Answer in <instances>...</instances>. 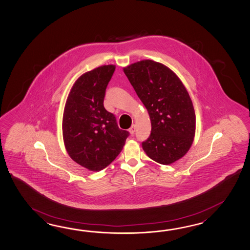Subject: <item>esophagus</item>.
I'll return each mask as SVG.
<instances>
[{"instance_id":"obj_1","label":"esophagus","mask_w":250,"mask_h":250,"mask_svg":"<svg viewBox=\"0 0 250 250\" xmlns=\"http://www.w3.org/2000/svg\"><path fill=\"white\" fill-rule=\"evenodd\" d=\"M135 129H136V125H133L130 127V129H129V133L133 135V134H134V132H135Z\"/></svg>"}]
</instances>
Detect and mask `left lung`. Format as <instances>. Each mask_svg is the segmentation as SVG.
Masks as SVG:
<instances>
[{
    "label": "left lung",
    "instance_id": "left-lung-1",
    "mask_svg": "<svg viewBox=\"0 0 250 250\" xmlns=\"http://www.w3.org/2000/svg\"><path fill=\"white\" fill-rule=\"evenodd\" d=\"M123 70L150 116L151 133L143 149L156 162L172 164L194 142L195 113L188 90L172 70L158 62L142 60Z\"/></svg>",
    "mask_w": 250,
    "mask_h": 250
}]
</instances>
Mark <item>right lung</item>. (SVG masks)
<instances>
[{
	"label": "right lung",
	"mask_w": 250,
	"mask_h": 250,
	"mask_svg": "<svg viewBox=\"0 0 250 250\" xmlns=\"http://www.w3.org/2000/svg\"><path fill=\"white\" fill-rule=\"evenodd\" d=\"M115 69L113 64L102 65L81 75L64 105L62 129L67 153L90 171L108 166L121 152L129 135L118 128L116 117L103 105Z\"/></svg>",
	"instance_id": "right-lung-1"
}]
</instances>
